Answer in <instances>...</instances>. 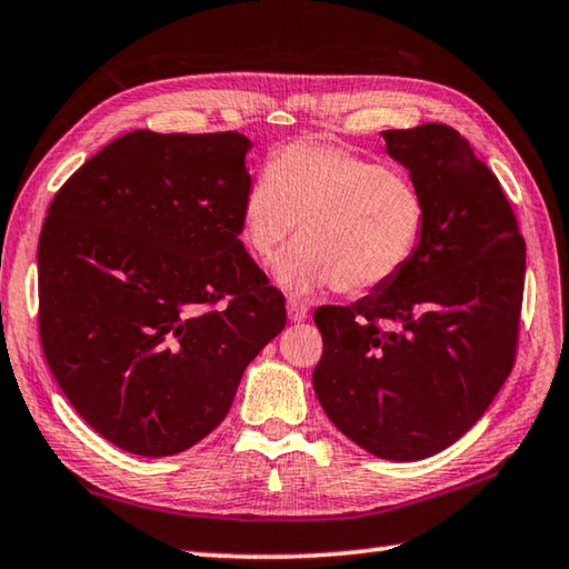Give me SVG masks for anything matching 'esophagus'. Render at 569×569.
Instances as JSON below:
<instances>
[{
    "label": "esophagus",
    "instance_id": "34e87169",
    "mask_svg": "<svg viewBox=\"0 0 569 569\" xmlns=\"http://www.w3.org/2000/svg\"><path fill=\"white\" fill-rule=\"evenodd\" d=\"M288 318L300 322L308 318V306L300 298H288Z\"/></svg>",
    "mask_w": 569,
    "mask_h": 569
}]
</instances>
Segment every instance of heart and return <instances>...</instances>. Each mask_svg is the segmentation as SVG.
<instances>
[{
    "label": "heart",
    "mask_w": 569,
    "mask_h": 569,
    "mask_svg": "<svg viewBox=\"0 0 569 569\" xmlns=\"http://www.w3.org/2000/svg\"><path fill=\"white\" fill-rule=\"evenodd\" d=\"M427 194L409 174L345 150L300 140L273 154L241 202V233L271 263L298 227V247L278 263V281L306 293L336 286L375 293L402 273L427 231Z\"/></svg>",
    "instance_id": "obj_1"
}]
</instances>
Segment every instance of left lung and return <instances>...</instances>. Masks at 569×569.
<instances>
[{
	"label": "left lung",
	"instance_id": "1",
	"mask_svg": "<svg viewBox=\"0 0 569 569\" xmlns=\"http://www.w3.org/2000/svg\"><path fill=\"white\" fill-rule=\"evenodd\" d=\"M427 194L425 239L392 283L320 306L313 389L358 447L417 461L461 439L516 365L526 241L498 177L443 122L385 130Z\"/></svg>",
	"mask_w": 569,
	"mask_h": 569
}]
</instances>
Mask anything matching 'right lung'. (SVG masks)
<instances>
[{
  "label": "right lung",
  "instance_id": "1",
  "mask_svg": "<svg viewBox=\"0 0 569 569\" xmlns=\"http://www.w3.org/2000/svg\"><path fill=\"white\" fill-rule=\"evenodd\" d=\"M241 132L132 130L56 192L39 237V338L73 409L138 456L214 429L286 298L243 249Z\"/></svg>",
  "mask_w": 569,
  "mask_h": 569
}]
</instances>
